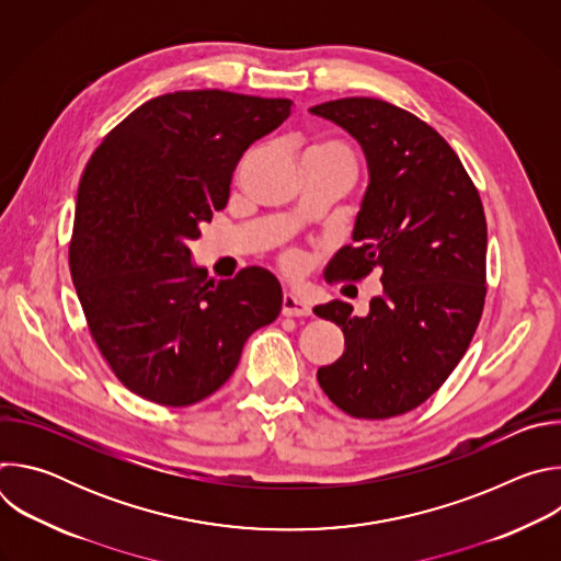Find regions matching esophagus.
Listing matches in <instances>:
<instances>
[{"mask_svg": "<svg viewBox=\"0 0 561 561\" xmlns=\"http://www.w3.org/2000/svg\"><path fill=\"white\" fill-rule=\"evenodd\" d=\"M282 314L286 317H308L310 306L295 293H284L282 297Z\"/></svg>", "mask_w": 561, "mask_h": 561, "instance_id": "1", "label": "esophagus"}]
</instances>
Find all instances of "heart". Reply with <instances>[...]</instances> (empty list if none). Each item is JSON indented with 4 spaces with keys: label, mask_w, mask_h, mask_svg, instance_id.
Masks as SVG:
<instances>
[{
    "label": "heart",
    "mask_w": 561,
    "mask_h": 561,
    "mask_svg": "<svg viewBox=\"0 0 561 561\" xmlns=\"http://www.w3.org/2000/svg\"><path fill=\"white\" fill-rule=\"evenodd\" d=\"M306 152H312V154H329V157H335V159H342L344 164H348L351 169H353V173H355V159H353V154H351V150L346 148V146H342V144H337V141H322V144H312V146H308L306 148ZM279 266L286 271V273H297L299 268H301V264H304V257H301V253L297 251V249H284L282 253H279Z\"/></svg>",
    "instance_id": "obj_1"
}]
</instances>
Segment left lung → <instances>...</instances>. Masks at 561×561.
Segmentation results:
<instances>
[{
  "label": "left lung",
  "mask_w": 561,
  "mask_h": 561,
  "mask_svg": "<svg viewBox=\"0 0 561 561\" xmlns=\"http://www.w3.org/2000/svg\"><path fill=\"white\" fill-rule=\"evenodd\" d=\"M364 148L368 191L327 282L383 286L366 317L342 299L312 312L344 331L342 357L317 370L331 402L357 420L404 415L463 357L486 299V215L457 152L426 122L375 98L310 108Z\"/></svg>",
  "instance_id": "1"
}]
</instances>
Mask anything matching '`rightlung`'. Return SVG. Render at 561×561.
I'll use <instances>...</instances> for the list:
<instances>
[{"label": "right lung", "instance_id": "1", "mask_svg": "<svg viewBox=\"0 0 561 561\" xmlns=\"http://www.w3.org/2000/svg\"><path fill=\"white\" fill-rule=\"evenodd\" d=\"M290 108L217 89L159 95L89 159L68 249L72 284L102 357L152 404L182 409L213 394L282 310L275 275L247 266L215 284L191 264L188 242L226 206L239 157Z\"/></svg>", "mask_w": 561, "mask_h": 561}]
</instances>
